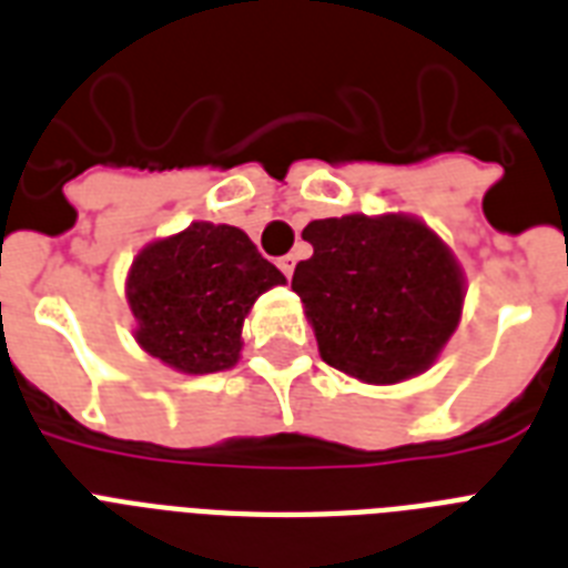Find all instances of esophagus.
Masks as SVG:
<instances>
[{
  "label": "esophagus",
  "mask_w": 568,
  "mask_h": 568,
  "mask_svg": "<svg viewBox=\"0 0 568 568\" xmlns=\"http://www.w3.org/2000/svg\"><path fill=\"white\" fill-rule=\"evenodd\" d=\"M294 262H297V258H294V256H283V258H280V262H276V265H280V271H283V274L288 276V280H292V274H294Z\"/></svg>",
  "instance_id": "obj_1"
}]
</instances>
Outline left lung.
<instances>
[{
  "mask_svg": "<svg viewBox=\"0 0 568 568\" xmlns=\"http://www.w3.org/2000/svg\"><path fill=\"white\" fill-rule=\"evenodd\" d=\"M312 256L294 267L321 359L368 386H397L430 368L454 336L466 276L422 217L342 214L303 230Z\"/></svg>",
  "mask_w": 568,
  "mask_h": 568,
  "instance_id": "8db88e82",
  "label": "left lung"
}]
</instances>
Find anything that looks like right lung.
I'll return each instance as SVG.
<instances>
[{"label":"right lung","mask_w":568,"mask_h":568,"mask_svg":"<svg viewBox=\"0 0 568 568\" xmlns=\"http://www.w3.org/2000/svg\"><path fill=\"white\" fill-rule=\"evenodd\" d=\"M285 276L230 223L194 221L150 241L126 271L141 351L180 374H217L241 359L253 303Z\"/></svg>","instance_id":"obj_1"}]
</instances>
